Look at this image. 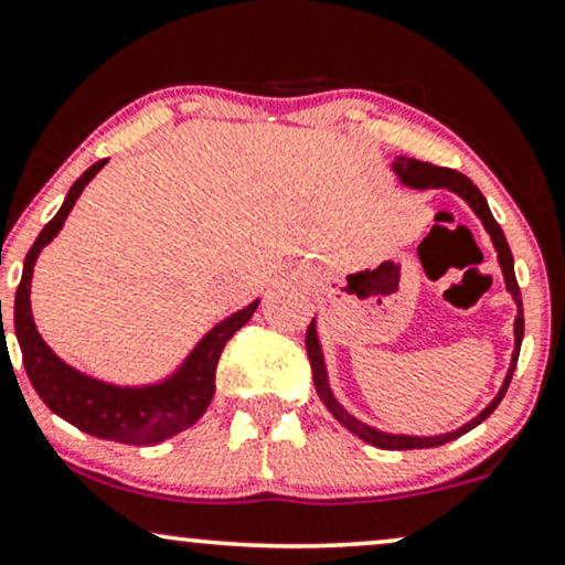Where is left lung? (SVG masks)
<instances>
[{"label": "left lung", "instance_id": "1", "mask_svg": "<svg viewBox=\"0 0 565 565\" xmlns=\"http://www.w3.org/2000/svg\"><path fill=\"white\" fill-rule=\"evenodd\" d=\"M391 169L396 171L398 182H402L404 188H412V190L443 188L448 192H456V195H459L463 203H467L469 209L475 211V216L482 221L484 232L490 234L492 247H495V253H498V263H501V270H503L505 291H509L513 305H516V320H513V354H511V365H509V373H505V377H503L501 391H498L495 398H492V402L484 406V409L477 414V417L469 419V423H463L461 427H456V430L443 433V435L385 433V430H377V427H373V425L362 423V419H356L352 412H347L331 391V381H328V370H326L323 347H320L318 326H316V318H312V323L307 326L305 347H307V356H310V365H312V381H316V391H318L320 402L326 404V409L333 414L335 423L344 425L349 433H354L356 438L370 443V446L396 448V451H412V448H435V446H443V443H451L456 438H461L463 433L475 430L477 425L484 423V419H488L490 414L495 412V406L501 404V398L505 396V388H509L513 370H516L521 339H524V310H521V291H519V284H516V274H513L511 247H509V242H505V234H503L501 226H498V221L492 218L488 200H484L482 192L475 188V182L469 180V177L459 174V171H454V169L433 167V163H425V161H417V159H406V156H396V161L391 163Z\"/></svg>", "mask_w": 565, "mask_h": 565}]
</instances>
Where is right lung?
I'll return each instance as SVG.
<instances>
[{
  "mask_svg": "<svg viewBox=\"0 0 565 565\" xmlns=\"http://www.w3.org/2000/svg\"><path fill=\"white\" fill-rule=\"evenodd\" d=\"M104 161H96L85 169L56 216L41 230L33 247L28 249L23 263V278L15 291V335L20 352H23L25 373L31 377L35 394L41 396L49 409L64 423L75 425L77 430L96 435V438L127 443V446H156V443L171 438V435L188 430L209 409L213 391H216V365L224 352L226 341L239 331L242 326L258 310L260 299H253L247 307L232 312L230 318L218 320L190 354L177 365L167 377L153 383L119 385L111 381L93 377L83 370L54 354V349L41 339L31 310V281L33 266L41 249L62 232L64 221L73 211L75 200L81 198L93 177L104 169ZM4 335V333H2Z\"/></svg>",
  "mask_w": 565,
  "mask_h": 565,
  "instance_id": "obj_1",
  "label": "right lung"
}]
</instances>
